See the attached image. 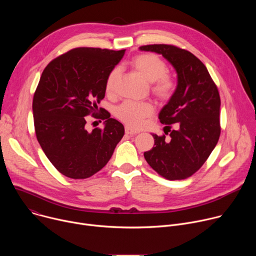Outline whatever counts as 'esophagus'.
Masks as SVG:
<instances>
[{
	"label": "esophagus",
	"instance_id": "34e87169",
	"mask_svg": "<svg viewBox=\"0 0 256 256\" xmlns=\"http://www.w3.org/2000/svg\"><path fill=\"white\" fill-rule=\"evenodd\" d=\"M138 130H134V128H132L130 126H126V134H130V136H134V134H138Z\"/></svg>",
	"mask_w": 256,
	"mask_h": 256
}]
</instances>
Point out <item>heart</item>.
Listing matches in <instances>:
<instances>
[{
	"mask_svg": "<svg viewBox=\"0 0 256 256\" xmlns=\"http://www.w3.org/2000/svg\"><path fill=\"white\" fill-rule=\"evenodd\" d=\"M132 66L140 74L152 83L153 93L161 99H168L175 90L174 80L166 74V64L156 54H144L136 56L132 62ZM120 75V68H116L107 77L105 89L107 93H112ZM154 112V106L147 101L126 100L116 110V116L132 128H140L144 120Z\"/></svg>",
	"mask_w": 256,
	"mask_h": 256,
	"instance_id": "heart-1",
	"label": "heart"
}]
</instances>
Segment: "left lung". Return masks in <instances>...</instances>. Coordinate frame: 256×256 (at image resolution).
<instances>
[{
	"label": "left lung",
	"mask_w": 256,
	"mask_h": 256,
	"mask_svg": "<svg viewBox=\"0 0 256 256\" xmlns=\"http://www.w3.org/2000/svg\"><path fill=\"white\" fill-rule=\"evenodd\" d=\"M140 50L162 54L177 74V86L161 109V124H176L165 136L152 134L154 147L144 153L148 164L168 180L186 179L206 161L220 138L221 99L206 66L192 52L169 44H151Z\"/></svg>",
	"instance_id": "left-lung-1"
}]
</instances>
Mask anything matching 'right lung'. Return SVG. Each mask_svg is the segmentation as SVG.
Returning a JSON list of instances; mask_svg holds the SVG:
<instances>
[{
	"instance_id": "add662e5",
	"label": "right lung",
	"mask_w": 256,
	"mask_h": 256,
	"mask_svg": "<svg viewBox=\"0 0 256 256\" xmlns=\"http://www.w3.org/2000/svg\"><path fill=\"white\" fill-rule=\"evenodd\" d=\"M126 50L78 48L52 60L33 96L38 140L52 164L72 179L88 178L110 160L124 134L122 124L98 104L105 96L107 77ZM104 119V128L86 130L85 116Z\"/></svg>"
}]
</instances>
